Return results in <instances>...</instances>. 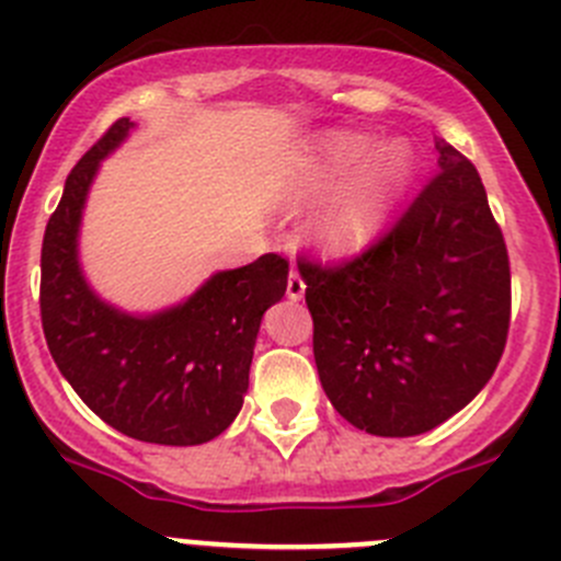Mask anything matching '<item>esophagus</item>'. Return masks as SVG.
Segmentation results:
<instances>
[{
	"mask_svg": "<svg viewBox=\"0 0 561 561\" xmlns=\"http://www.w3.org/2000/svg\"><path fill=\"white\" fill-rule=\"evenodd\" d=\"M305 290L307 285L305 279H301V274H298L296 268H290V276H287V298H290V301H301V298H305Z\"/></svg>",
	"mask_w": 561,
	"mask_h": 561,
	"instance_id": "obj_1",
	"label": "esophagus"
}]
</instances>
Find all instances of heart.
<instances>
[{"label": "heart", "mask_w": 561, "mask_h": 561, "mask_svg": "<svg viewBox=\"0 0 561 561\" xmlns=\"http://www.w3.org/2000/svg\"><path fill=\"white\" fill-rule=\"evenodd\" d=\"M415 176L410 140L392 138L376 149L365 133H332L301 160L296 176L298 198L329 196L312 234L329 254H357L387 229L392 213Z\"/></svg>", "instance_id": "1"}]
</instances>
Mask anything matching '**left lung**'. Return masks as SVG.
Listing matches in <instances>:
<instances>
[{
  "instance_id": "obj_1",
  "label": "left lung",
  "mask_w": 561,
  "mask_h": 561,
  "mask_svg": "<svg viewBox=\"0 0 561 561\" xmlns=\"http://www.w3.org/2000/svg\"><path fill=\"white\" fill-rule=\"evenodd\" d=\"M434 149L439 171L385 238L348 263L298 260L323 392L376 437L457 415L510 332V254L479 171L443 138Z\"/></svg>"
}]
</instances>
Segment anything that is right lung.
Here are the masks:
<instances>
[{
  "instance_id": "1",
  "label": "right lung",
  "mask_w": 561,
  "mask_h": 561,
  "mask_svg": "<svg viewBox=\"0 0 561 561\" xmlns=\"http://www.w3.org/2000/svg\"><path fill=\"white\" fill-rule=\"evenodd\" d=\"M135 124L118 118L68 174L41 249L46 345L77 396L113 428L157 446H202L238 417L265 310L287 290V260L218 271L182 305L133 316L93 293L77 238L99 162Z\"/></svg>"
}]
</instances>
